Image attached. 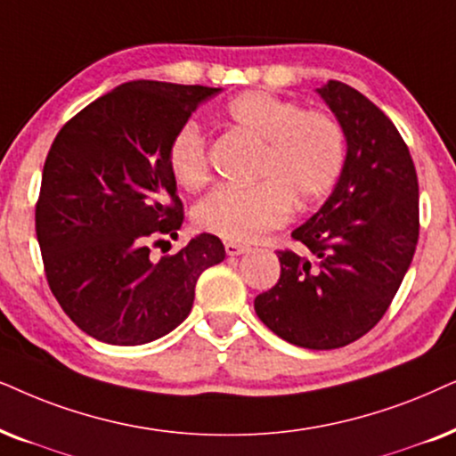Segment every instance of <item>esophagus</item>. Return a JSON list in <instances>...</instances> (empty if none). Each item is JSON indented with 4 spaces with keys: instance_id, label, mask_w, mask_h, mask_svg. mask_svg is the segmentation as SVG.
I'll use <instances>...</instances> for the list:
<instances>
[{
    "instance_id": "34e87169",
    "label": "esophagus",
    "mask_w": 456,
    "mask_h": 456,
    "mask_svg": "<svg viewBox=\"0 0 456 456\" xmlns=\"http://www.w3.org/2000/svg\"><path fill=\"white\" fill-rule=\"evenodd\" d=\"M224 249H226L230 257H234V256H242V253L249 251V245H242V242L228 240V242H224Z\"/></svg>"
}]
</instances>
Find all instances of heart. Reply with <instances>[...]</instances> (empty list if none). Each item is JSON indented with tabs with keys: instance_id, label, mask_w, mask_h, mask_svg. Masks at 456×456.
Masks as SVG:
<instances>
[{
	"instance_id": "heart-1",
	"label": "heart",
	"mask_w": 456,
	"mask_h": 456,
	"mask_svg": "<svg viewBox=\"0 0 456 456\" xmlns=\"http://www.w3.org/2000/svg\"><path fill=\"white\" fill-rule=\"evenodd\" d=\"M230 127L262 142L256 184L220 186L194 207V224L226 240H253L285 224L295 205L305 207L335 186L346 163V134L333 115L304 110L268 92H242L228 100ZM174 180L199 191L211 177L207 140L194 123L174 134L167 149Z\"/></svg>"
}]
</instances>
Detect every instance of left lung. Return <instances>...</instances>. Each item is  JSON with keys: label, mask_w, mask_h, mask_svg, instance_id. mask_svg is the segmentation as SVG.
Masks as SVG:
<instances>
[{"label": "left lung", "mask_w": 456, "mask_h": 456, "mask_svg": "<svg viewBox=\"0 0 456 456\" xmlns=\"http://www.w3.org/2000/svg\"><path fill=\"white\" fill-rule=\"evenodd\" d=\"M321 94L344 127L347 155L335 191L281 249V279L256 297L265 327L307 350L369 333L398 293L419 240V182L409 146L379 106L341 81Z\"/></svg>", "instance_id": "obj_1"}]
</instances>
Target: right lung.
<instances>
[{"mask_svg":"<svg viewBox=\"0 0 456 456\" xmlns=\"http://www.w3.org/2000/svg\"><path fill=\"white\" fill-rule=\"evenodd\" d=\"M220 87L129 81L62 126L45 157L35 232L47 285L94 339L142 346L191 314L194 287L226 251L199 234L161 259L184 207L167 165L174 134Z\"/></svg>","mask_w":456,"mask_h":456,"instance_id":"add662e5","label":"right lung"}]
</instances>
